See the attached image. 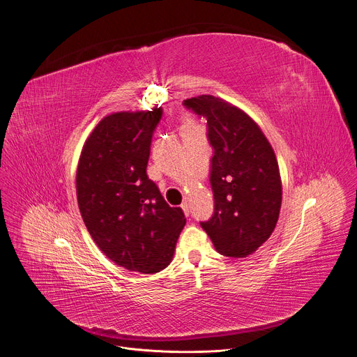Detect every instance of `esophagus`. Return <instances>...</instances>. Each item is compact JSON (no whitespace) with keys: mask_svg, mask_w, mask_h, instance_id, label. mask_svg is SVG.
Segmentation results:
<instances>
[{"mask_svg":"<svg viewBox=\"0 0 357 357\" xmlns=\"http://www.w3.org/2000/svg\"><path fill=\"white\" fill-rule=\"evenodd\" d=\"M181 208H182V211H183V213L186 215V216H189V204L185 201V202H182V205H181Z\"/></svg>","mask_w":357,"mask_h":357,"instance_id":"1","label":"esophagus"}]
</instances>
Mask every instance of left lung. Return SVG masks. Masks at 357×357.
Here are the masks:
<instances>
[{
	"mask_svg": "<svg viewBox=\"0 0 357 357\" xmlns=\"http://www.w3.org/2000/svg\"><path fill=\"white\" fill-rule=\"evenodd\" d=\"M183 107L206 118L213 149L209 182L215 208L201 222L215 249L229 257L253 253L272 235L282 205V182L275 152L256 122L242 109L201 95Z\"/></svg>",
	"mask_w": 357,
	"mask_h": 357,
	"instance_id": "left-lung-1",
	"label": "left lung"
}]
</instances>
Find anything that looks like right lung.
<instances>
[{"instance_id":"obj_1","label":"right lung","mask_w":357,"mask_h":357,"mask_svg":"<svg viewBox=\"0 0 357 357\" xmlns=\"http://www.w3.org/2000/svg\"><path fill=\"white\" fill-rule=\"evenodd\" d=\"M162 109L105 116L86 139L77 171L81 216L98 248L139 273L165 269L186 223L146 175Z\"/></svg>"}]
</instances>
